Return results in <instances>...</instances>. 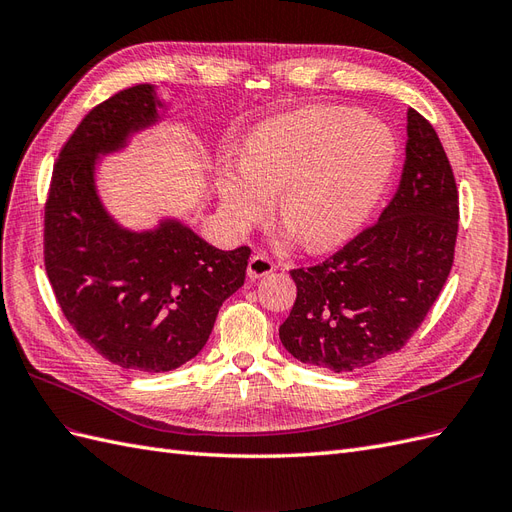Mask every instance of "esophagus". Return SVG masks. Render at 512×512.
I'll use <instances>...</instances> for the list:
<instances>
[{
    "mask_svg": "<svg viewBox=\"0 0 512 512\" xmlns=\"http://www.w3.org/2000/svg\"><path fill=\"white\" fill-rule=\"evenodd\" d=\"M274 268V261L264 253H257L248 259V276H251V279H264V276L274 272Z\"/></svg>",
    "mask_w": 512,
    "mask_h": 512,
    "instance_id": "esophagus-1",
    "label": "esophagus"
}]
</instances>
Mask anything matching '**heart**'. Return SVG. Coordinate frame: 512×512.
Instances as JSON below:
<instances>
[{
	"mask_svg": "<svg viewBox=\"0 0 512 512\" xmlns=\"http://www.w3.org/2000/svg\"><path fill=\"white\" fill-rule=\"evenodd\" d=\"M397 141L369 115L311 107L261 124L244 160L225 156L216 171L223 212L233 229L261 221L279 195V218L309 251L347 240L386 188Z\"/></svg>",
	"mask_w": 512,
	"mask_h": 512,
	"instance_id": "obj_1",
	"label": "heart"
}]
</instances>
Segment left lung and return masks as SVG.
Returning <instances> with one entry per match:
<instances>
[{
  "label": "left lung",
  "mask_w": 512,
  "mask_h": 512,
  "mask_svg": "<svg viewBox=\"0 0 512 512\" xmlns=\"http://www.w3.org/2000/svg\"><path fill=\"white\" fill-rule=\"evenodd\" d=\"M459 191L435 128L407 111L405 165L377 221L311 268L291 270L298 296L279 328L300 362L356 371L410 341L455 261Z\"/></svg>",
  "instance_id": "1"
}]
</instances>
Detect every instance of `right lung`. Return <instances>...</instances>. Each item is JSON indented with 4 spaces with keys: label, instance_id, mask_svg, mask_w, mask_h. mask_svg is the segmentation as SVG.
I'll list each match as a JSON object with an SVG mask.
<instances>
[{
    "label": "right lung",
    "instance_id": "obj_1",
    "mask_svg": "<svg viewBox=\"0 0 512 512\" xmlns=\"http://www.w3.org/2000/svg\"><path fill=\"white\" fill-rule=\"evenodd\" d=\"M156 107L148 83L96 105L60 150L45 203V268L64 317L102 358L141 373L178 369L201 352L251 255L248 246L218 251L178 221L126 231L100 206L98 154L154 124Z\"/></svg>",
    "mask_w": 512,
    "mask_h": 512
}]
</instances>
